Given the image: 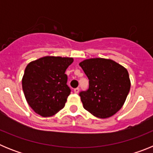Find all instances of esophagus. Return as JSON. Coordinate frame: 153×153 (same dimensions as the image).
I'll list each match as a JSON object with an SVG mask.
<instances>
[{"label": "esophagus", "instance_id": "esophagus-1", "mask_svg": "<svg viewBox=\"0 0 153 153\" xmlns=\"http://www.w3.org/2000/svg\"><path fill=\"white\" fill-rule=\"evenodd\" d=\"M79 89L77 87V88L74 89V93H79Z\"/></svg>", "mask_w": 153, "mask_h": 153}]
</instances>
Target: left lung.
<instances>
[{
	"label": "left lung",
	"instance_id": "8db88e82",
	"mask_svg": "<svg viewBox=\"0 0 153 153\" xmlns=\"http://www.w3.org/2000/svg\"><path fill=\"white\" fill-rule=\"evenodd\" d=\"M89 79V89L79 93L86 110L94 117L106 119L123 106L130 90L126 68L110 59L90 58L79 63Z\"/></svg>",
	"mask_w": 153,
	"mask_h": 153
}]
</instances>
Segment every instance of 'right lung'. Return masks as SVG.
<instances>
[{
  "label": "right lung",
  "mask_w": 153,
  "mask_h": 153,
  "mask_svg": "<svg viewBox=\"0 0 153 153\" xmlns=\"http://www.w3.org/2000/svg\"><path fill=\"white\" fill-rule=\"evenodd\" d=\"M72 57L46 56L27 65L22 88L29 106L41 117L53 116L63 109L70 94L65 71Z\"/></svg>",
  "instance_id": "right-lung-1"
}]
</instances>
